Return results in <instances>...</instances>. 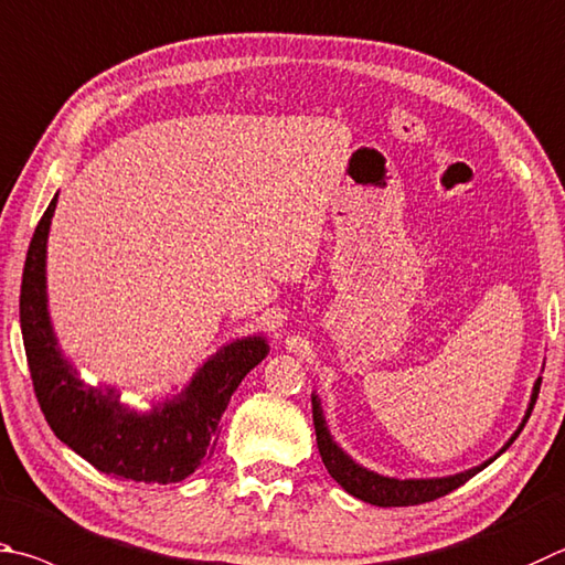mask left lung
<instances>
[{"label": "left lung", "instance_id": "1", "mask_svg": "<svg viewBox=\"0 0 565 565\" xmlns=\"http://www.w3.org/2000/svg\"><path fill=\"white\" fill-rule=\"evenodd\" d=\"M539 390H541V377H539L536 383H533L526 415H524V419H521V425L516 427V433L509 437V443L501 447L494 457H489L487 461H481L479 467H471V469L459 471V475L429 477V479H395V477H383V475H377V471L365 469L363 465H358V461L351 455H345L343 449L333 443L331 433H328L323 409H321V399H318V395L313 393L311 395V407H313V427H316L318 452H321V459H323V465L328 469V475H331L338 481V484H341L348 491V494L365 501V504H373V507H415V504H425V501H435L439 497L449 494V491H455L457 487L465 484L467 479L475 477L477 471L489 467L491 461H494L499 455L507 452V449L511 447V443H514V439L519 437L521 429H524L526 419L531 417V409H533V405H536Z\"/></svg>", "mask_w": 565, "mask_h": 565}]
</instances>
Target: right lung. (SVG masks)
Returning <instances> with one entry per match:
<instances>
[{
  "mask_svg": "<svg viewBox=\"0 0 565 565\" xmlns=\"http://www.w3.org/2000/svg\"><path fill=\"white\" fill-rule=\"evenodd\" d=\"M56 200L58 192L36 224L19 296L26 363L41 413L61 443L104 475L146 484L182 481L212 457L232 393L264 361L269 343L264 335H247L222 345L188 385L148 407L122 403L110 385L86 383L61 353L49 316L46 242Z\"/></svg>",
  "mask_w": 565,
  "mask_h": 565,
  "instance_id": "right-lung-1",
  "label": "right lung"
}]
</instances>
